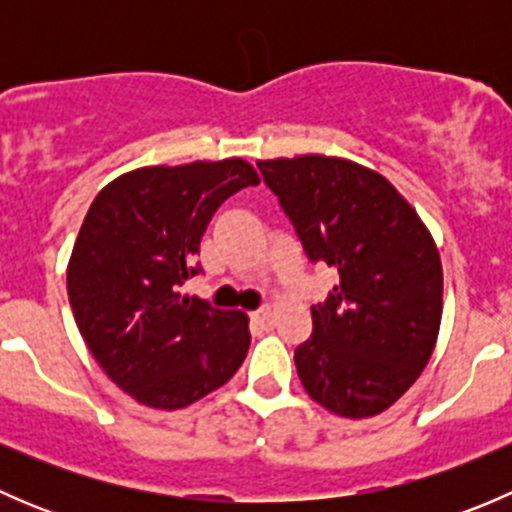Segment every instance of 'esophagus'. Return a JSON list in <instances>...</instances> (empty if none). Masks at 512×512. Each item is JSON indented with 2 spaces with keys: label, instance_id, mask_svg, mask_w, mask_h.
Returning a JSON list of instances; mask_svg holds the SVG:
<instances>
[{
  "label": "esophagus",
  "instance_id": "34e87169",
  "mask_svg": "<svg viewBox=\"0 0 512 512\" xmlns=\"http://www.w3.org/2000/svg\"><path fill=\"white\" fill-rule=\"evenodd\" d=\"M252 322L260 324V327L270 329L272 324H275V312H272V307H260L255 314H252Z\"/></svg>",
  "mask_w": 512,
  "mask_h": 512
}]
</instances>
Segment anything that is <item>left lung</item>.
<instances>
[{
  "instance_id": "left-lung-1",
  "label": "left lung",
  "mask_w": 512,
  "mask_h": 512,
  "mask_svg": "<svg viewBox=\"0 0 512 512\" xmlns=\"http://www.w3.org/2000/svg\"><path fill=\"white\" fill-rule=\"evenodd\" d=\"M257 168L309 262L339 275L312 304V337L294 349L304 391L332 414H381L418 379L441 327L431 235L389 180L349 160L302 156Z\"/></svg>"
}]
</instances>
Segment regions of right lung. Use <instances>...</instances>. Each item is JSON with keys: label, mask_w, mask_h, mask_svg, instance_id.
I'll list each match as a JSON object with an SVG mask.
<instances>
[{"label": "right lung", "mask_w": 512, "mask_h": 512, "mask_svg": "<svg viewBox=\"0 0 512 512\" xmlns=\"http://www.w3.org/2000/svg\"><path fill=\"white\" fill-rule=\"evenodd\" d=\"M260 183L240 158L141 168L96 195L71 252L76 327L108 379L153 409H183L232 379L250 349L247 317L180 287L208 223Z\"/></svg>", "instance_id": "add662e5"}]
</instances>
